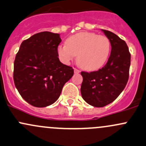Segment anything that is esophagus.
I'll list each match as a JSON object with an SVG mask.
<instances>
[{
    "instance_id": "obj_1",
    "label": "esophagus",
    "mask_w": 146,
    "mask_h": 146,
    "mask_svg": "<svg viewBox=\"0 0 146 146\" xmlns=\"http://www.w3.org/2000/svg\"><path fill=\"white\" fill-rule=\"evenodd\" d=\"M80 72V70H78V69H77V68H74V73H79Z\"/></svg>"
}]
</instances>
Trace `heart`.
Instances as JSON below:
<instances>
[{
	"instance_id": "obj_1",
	"label": "heart",
	"mask_w": 146,
	"mask_h": 146,
	"mask_svg": "<svg viewBox=\"0 0 146 146\" xmlns=\"http://www.w3.org/2000/svg\"><path fill=\"white\" fill-rule=\"evenodd\" d=\"M66 45L57 47V54L64 64H69L78 54V64L87 70L101 68L109 56L111 45L108 38L92 32H79L69 36Z\"/></svg>"
}]
</instances>
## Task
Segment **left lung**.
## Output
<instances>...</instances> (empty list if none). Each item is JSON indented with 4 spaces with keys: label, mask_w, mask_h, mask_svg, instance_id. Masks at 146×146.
I'll use <instances>...</instances> for the list:
<instances>
[{
    "label": "left lung",
    "mask_w": 146,
    "mask_h": 146,
    "mask_svg": "<svg viewBox=\"0 0 146 146\" xmlns=\"http://www.w3.org/2000/svg\"><path fill=\"white\" fill-rule=\"evenodd\" d=\"M109 39L111 52L106 64L96 71L81 72V94L94 107H104L115 100L129 79L131 54L125 41L109 31L101 29Z\"/></svg>",
    "instance_id": "obj_1"
}]
</instances>
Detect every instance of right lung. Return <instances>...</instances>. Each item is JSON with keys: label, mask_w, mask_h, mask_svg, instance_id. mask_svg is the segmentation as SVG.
<instances>
[{"label": "right lung", "mask_w": 146, "mask_h": 146, "mask_svg": "<svg viewBox=\"0 0 146 146\" xmlns=\"http://www.w3.org/2000/svg\"><path fill=\"white\" fill-rule=\"evenodd\" d=\"M60 35L44 31L21 42L14 62V82L21 97L35 107L54 104L73 76L72 67L59 61Z\"/></svg>", "instance_id": "obj_1"}]
</instances>
